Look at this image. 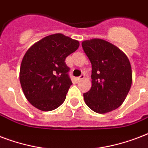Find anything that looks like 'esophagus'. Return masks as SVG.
Returning a JSON list of instances; mask_svg holds the SVG:
<instances>
[{
    "mask_svg": "<svg viewBox=\"0 0 148 148\" xmlns=\"http://www.w3.org/2000/svg\"><path fill=\"white\" fill-rule=\"evenodd\" d=\"M84 78H85V75H84V74H82V75H80L79 77L77 78V80H78V81H80V80L83 79Z\"/></svg>",
    "mask_w": 148,
    "mask_h": 148,
    "instance_id": "obj_1",
    "label": "esophagus"
}]
</instances>
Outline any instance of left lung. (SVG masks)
Returning a JSON list of instances; mask_svg holds the SVG:
<instances>
[{"label":"left lung","instance_id":"1","mask_svg":"<svg viewBox=\"0 0 148 148\" xmlns=\"http://www.w3.org/2000/svg\"><path fill=\"white\" fill-rule=\"evenodd\" d=\"M82 46L92 64V86L83 94L85 103L96 113L114 110L125 100L132 84L127 56L100 38L83 41Z\"/></svg>","mask_w":148,"mask_h":148}]
</instances>
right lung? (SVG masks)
Wrapping results in <instances>:
<instances>
[{"label":"right lung","mask_w":148,"mask_h":148,"mask_svg":"<svg viewBox=\"0 0 148 148\" xmlns=\"http://www.w3.org/2000/svg\"><path fill=\"white\" fill-rule=\"evenodd\" d=\"M79 42L58 33L43 38L27 49L20 68V82L26 99L42 111L58 108L73 83L66 58Z\"/></svg>","instance_id":"1"}]
</instances>
